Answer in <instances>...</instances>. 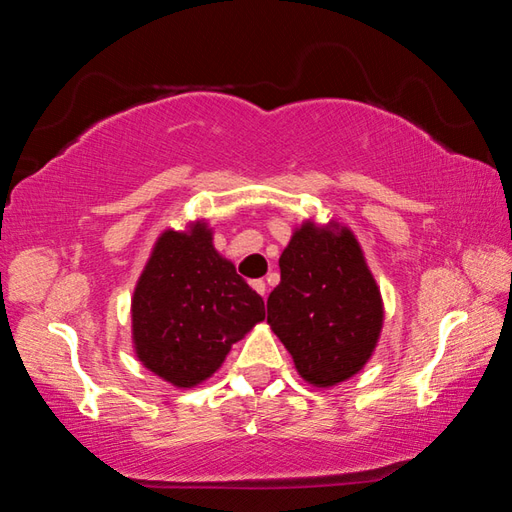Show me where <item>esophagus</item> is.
<instances>
[{
	"mask_svg": "<svg viewBox=\"0 0 512 512\" xmlns=\"http://www.w3.org/2000/svg\"><path fill=\"white\" fill-rule=\"evenodd\" d=\"M253 289L259 293V296H266V282L264 280H253Z\"/></svg>",
	"mask_w": 512,
	"mask_h": 512,
	"instance_id": "obj_1",
	"label": "esophagus"
}]
</instances>
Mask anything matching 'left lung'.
<instances>
[{"mask_svg":"<svg viewBox=\"0 0 512 512\" xmlns=\"http://www.w3.org/2000/svg\"><path fill=\"white\" fill-rule=\"evenodd\" d=\"M268 323L302 379L334 386L366 366L384 309L361 248L348 228L302 223L280 257Z\"/></svg>","mask_w":512,"mask_h":512,"instance_id":"8db88e82","label":"left lung"}]
</instances>
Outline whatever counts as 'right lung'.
<instances>
[{
  "instance_id": "right-lung-1",
  "label": "right lung",
  "mask_w": 512,
  "mask_h": 512,
  "mask_svg": "<svg viewBox=\"0 0 512 512\" xmlns=\"http://www.w3.org/2000/svg\"><path fill=\"white\" fill-rule=\"evenodd\" d=\"M259 320L262 296L216 253L205 223L164 232L133 296V341L146 368L178 388L201 384Z\"/></svg>"
}]
</instances>
